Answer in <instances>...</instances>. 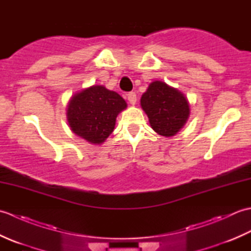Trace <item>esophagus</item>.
Instances as JSON below:
<instances>
[{
  "label": "esophagus",
  "mask_w": 251,
  "mask_h": 251,
  "mask_svg": "<svg viewBox=\"0 0 251 251\" xmlns=\"http://www.w3.org/2000/svg\"><path fill=\"white\" fill-rule=\"evenodd\" d=\"M127 99H128L130 104L134 105L136 103V101H137V95H136V93L135 92H130V93L127 94Z\"/></svg>",
  "instance_id": "1"
}]
</instances>
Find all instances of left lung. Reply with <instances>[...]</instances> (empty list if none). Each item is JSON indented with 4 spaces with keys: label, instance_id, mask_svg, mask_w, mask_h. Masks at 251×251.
<instances>
[{
    "label": "left lung",
    "instance_id": "1",
    "mask_svg": "<svg viewBox=\"0 0 251 251\" xmlns=\"http://www.w3.org/2000/svg\"><path fill=\"white\" fill-rule=\"evenodd\" d=\"M141 106L152 128L165 137L177 134L190 114L189 103L183 94L159 81L151 83L142 95Z\"/></svg>",
    "mask_w": 251,
    "mask_h": 251
}]
</instances>
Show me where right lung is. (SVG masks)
Wrapping results in <instances>:
<instances>
[{
	"label": "right lung",
	"mask_w": 251,
	"mask_h": 251,
	"mask_svg": "<svg viewBox=\"0 0 251 251\" xmlns=\"http://www.w3.org/2000/svg\"><path fill=\"white\" fill-rule=\"evenodd\" d=\"M127 106L121 96L103 86H93L73 96L68 121L75 135L99 145L114 129L116 116Z\"/></svg>",
	"instance_id": "right-lung-1"
}]
</instances>
